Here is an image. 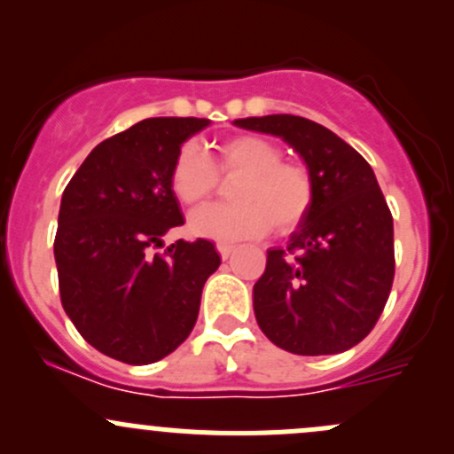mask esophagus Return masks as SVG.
<instances>
[{"label": "esophagus", "mask_w": 454, "mask_h": 454, "mask_svg": "<svg viewBox=\"0 0 454 454\" xmlns=\"http://www.w3.org/2000/svg\"><path fill=\"white\" fill-rule=\"evenodd\" d=\"M232 250H235V246L226 244V241H222V244H217V253L222 254V259H228V256L232 254Z\"/></svg>", "instance_id": "esophagus-1"}]
</instances>
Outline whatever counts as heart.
<instances>
[{"instance_id":"heart-1","label":"heart","mask_w":454,"mask_h":454,"mask_svg":"<svg viewBox=\"0 0 454 454\" xmlns=\"http://www.w3.org/2000/svg\"><path fill=\"white\" fill-rule=\"evenodd\" d=\"M219 173L235 177L231 206H208L191 217V231L222 241L248 239L270 226L286 235L308 217L314 201L312 173L299 162L281 160V149L261 136H235L219 142L215 164L195 142L177 151L171 167V189L186 208L213 198Z\"/></svg>"}]
</instances>
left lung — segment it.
I'll return each instance as SVG.
<instances>
[{
  "label": "left lung",
  "instance_id": "obj_1",
  "mask_svg": "<svg viewBox=\"0 0 454 454\" xmlns=\"http://www.w3.org/2000/svg\"><path fill=\"white\" fill-rule=\"evenodd\" d=\"M237 127L278 136L312 173L314 201L254 283L261 332L299 356L340 354L378 323L395 274L393 217L367 160L308 118L272 114Z\"/></svg>",
  "mask_w": 454,
  "mask_h": 454
}]
</instances>
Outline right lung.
<instances>
[{
    "instance_id": "add662e5",
    "label": "right lung",
    "mask_w": 454,
    "mask_h": 454,
    "mask_svg": "<svg viewBox=\"0 0 454 454\" xmlns=\"http://www.w3.org/2000/svg\"><path fill=\"white\" fill-rule=\"evenodd\" d=\"M206 118H146L91 149L66 186L54 237L66 314L100 354L151 364L193 332L201 287L219 268L210 241L177 239L182 226L171 189L177 151L208 127Z\"/></svg>"
}]
</instances>
